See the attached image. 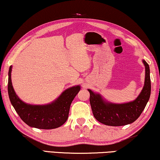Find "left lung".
<instances>
[{
	"instance_id": "8db88e82",
	"label": "left lung",
	"mask_w": 160,
	"mask_h": 160,
	"mask_svg": "<svg viewBox=\"0 0 160 160\" xmlns=\"http://www.w3.org/2000/svg\"><path fill=\"white\" fill-rule=\"evenodd\" d=\"M142 62L145 66L144 85L141 92L133 101L113 103L105 100L100 93L88 89L92 113L97 121L107 126H120L130 124L139 117L151 94L149 66L144 59Z\"/></svg>"
}]
</instances>
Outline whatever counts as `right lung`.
<instances>
[{"label":"right lung","instance_id":"1","mask_svg":"<svg viewBox=\"0 0 160 160\" xmlns=\"http://www.w3.org/2000/svg\"><path fill=\"white\" fill-rule=\"evenodd\" d=\"M12 66L8 71V92L10 101L23 122L33 128L52 129L66 122L73 99L80 90V85L69 88L52 103L46 105L26 103L19 98L11 82Z\"/></svg>","mask_w":160,"mask_h":160}]
</instances>
